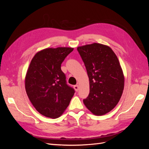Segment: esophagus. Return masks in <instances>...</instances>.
I'll return each instance as SVG.
<instances>
[{
  "label": "esophagus",
  "mask_w": 149,
  "mask_h": 149,
  "mask_svg": "<svg viewBox=\"0 0 149 149\" xmlns=\"http://www.w3.org/2000/svg\"><path fill=\"white\" fill-rule=\"evenodd\" d=\"M74 89H75L76 91H78L79 90V86L78 85H74Z\"/></svg>",
  "instance_id": "1"
}]
</instances>
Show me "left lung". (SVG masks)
<instances>
[{
    "label": "left lung",
    "instance_id": "1",
    "mask_svg": "<svg viewBox=\"0 0 149 149\" xmlns=\"http://www.w3.org/2000/svg\"><path fill=\"white\" fill-rule=\"evenodd\" d=\"M89 80V94L83 102L96 116L107 114L118 104L124 88V76L118 57L105 45L78 47Z\"/></svg>",
    "mask_w": 149,
    "mask_h": 149
}]
</instances>
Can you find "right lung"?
<instances>
[{
	"mask_svg": "<svg viewBox=\"0 0 149 149\" xmlns=\"http://www.w3.org/2000/svg\"><path fill=\"white\" fill-rule=\"evenodd\" d=\"M73 50L70 47L42 49L35 54L26 71V93L36 110L47 118H59L74 94L61 70L62 62Z\"/></svg>",
	"mask_w": 149,
	"mask_h": 149,
	"instance_id": "obj_1",
	"label": "right lung"
}]
</instances>
